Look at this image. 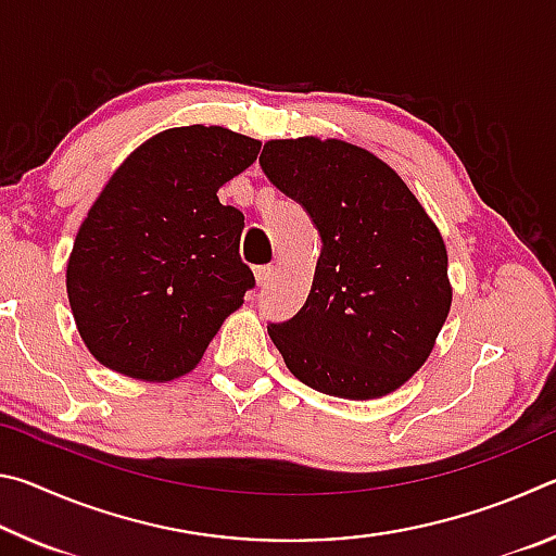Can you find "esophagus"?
<instances>
[{"mask_svg":"<svg viewBox=\"0 0 556 556\" xmlns=\"http://www.w3.org/2000/svg\"><path fill=\"white\" fill-rule=\"evenodd\" d=\"M275 271H277V267H275V265H262V267H255V279H257V285H260V287L269 285L271 277H275Z\"/></svg>","mask_w":556,"mask_h":556,"instance_id":"1","label":"esophagus"}]
</instances>
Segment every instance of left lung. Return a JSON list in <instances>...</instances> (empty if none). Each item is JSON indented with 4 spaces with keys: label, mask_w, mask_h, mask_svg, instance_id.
Listing matches in <instances>:
<instances>
[{
    "label": "left lung",
    "mask_w": 556,
    "mask_h": 556,
    "mask_svg": "<svg viewBox=\"0 0 556 556\" xmlns=\"http://www.w3.org/2000/svg\"><path fill=\"white\" fill-rule=\"evenodd\" d=\"M260 166L304 205L321 235L301 312L269 324L287 368L308 388L375 400L402 388L451 308L446 244L394 168L341 139H271Z\"/></svg>",
    "instance_id": "obj_1"
}]
</instances>
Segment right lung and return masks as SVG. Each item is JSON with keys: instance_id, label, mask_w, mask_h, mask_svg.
<instances>
[{"instance_id": "obj_1", "label": "right lung", "mask_w": 556, "mask_h": 556, "mask_svg": "<svg viewBox=\"0 0 556 556\" xmlns=\"http://www.w3.org/2000/svg\"><path fill=\"white\" fill-rule=\"evenodd\" d=\"M225 127H174L137 147L88 211L65 269L71 312L98 363L168 382L191 372L255 287L244 215L218 188L260 154Z\"/></svg>"}]
</instances>
